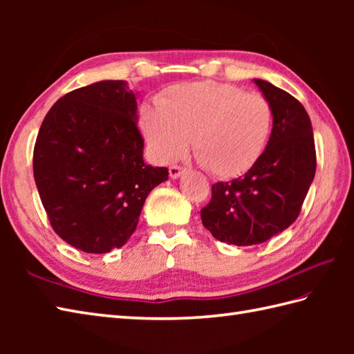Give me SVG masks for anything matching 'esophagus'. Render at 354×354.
<instances>
[{
    "label": "esophagus",
    "mask_w": 354,
    "mask_h": 354,
    "mask_svg": "<svg viewBox=\"0 0 354 354\" xmlns=\"http://www.w3.org/2000/svg\"><path fill=\"white\" fill-rule=\"evenodd\" d=\"M169 173H170V178H173V179H176V178H179L183 175V173H185V169L184 167H181V165H170L169 167Z\"/></svg>",
    "instance_id": "obj_1"
}]
</instances>
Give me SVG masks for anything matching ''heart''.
<instances>
[{
	"label": "heart",
	"mask_w": 354,
	"mask_h": 354,
	"mask_svg": "<svg viewBox=\"0 0 354 354\" xmlns=\"http://www.w3.org/2000/svg\"><path fill=\"white\" fill-rule=\"evenodd\" d=\"M272 120L265 95L230 84L196 82L169 88L158 108H142L140 126L158 160L181 156L192 138L202 167L217 178H236L265 152Z\"/></svg>",
	"instance_id": "b5f03b06"
}]
</instances>
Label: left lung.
<instances>
[{
    "mask_svg": "<svg viewBox=\"0 0 354 354\" xmlns=\"http://www.w3.org/2000/svg\"><path fill=\"white\" fill-rule=\"evenodd\" d=\"M272 106L265 152L243 176L212 187L201 219L213 237L250 246L266 242L297 221L317 170L310 118L289 93L254 79Z\"/></svg>",
    "mask_w": 354,
    "mask_h": 354,
    "instance_id": "1",
    "label": "left lung"
}]
</instances>
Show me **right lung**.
I'll list each match as a JSON object with an SVG mask.
<instances>
[{
	"mask_svg": "<svg viewBox=\"0 0 354 354\" xmlns=\"http://www.w3.org/2000/svg\"><path fill=\"white\" fill-rule=\"evenodd\" d=\"M137 99L123 80H102L61 97L33 150V175L56 234L89 254L122 248L167 167L142 161Z\"/></svg>",
	"mask_w": 354,
	"mask_h": 354,
	"instance_id": "right-lung-1",
	"label": "right lung"
}]
</instances>
